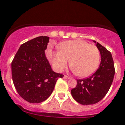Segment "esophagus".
Wrapping results in <instances>:
<instances>
[{
    "label": "esophagus",
    "mask_w": 125,
    "mask_h": 125,
    "mask_svg": "<svg viewBox=\"0 0 125 125\" xmlns=\"http://www.w3.org/2000/svg\"><path fill=\"white\" fill-rule=\"evenodd\" d=\"M63 78L66 79V80H69V79H70V77L68 76H66V75H64V76H63Z\"/></svg>",
    "instance_id": "esophagus-1"
}]
</instances>
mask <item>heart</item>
<instances>
[{
  "instance_id": "b5f03b06",
  "label": "heart",
  "mask_w": 125,
  "mask_h": 125,
  "mask_svg": "<svg viewBox=\"0 0 125 125\" xmlns=\"http://www.w3.org/2000/svg\"><path fill=\"white\" fill-rule=\"evenodd\" d=\"M58 49L52 54L53 65L58 71H62L70 61L73 73L85 78L92 75L99 66L100 54L96 45L83 40H69L60 45Z\"/></svg>"
}]
</instances>
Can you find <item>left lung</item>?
I'll return each instance as SVG.
<instances>
[{"mask_svg":"<svg viewBox=\"0 0 125 125\" xmlns=\"http://www.w3.org/2000/svg\"><path fill=\"white\" fill-rule=\"evenodd\" d=\"M101 54L99 68L91 76L77 80L76 87L71 90L73 98L83 105H93L101 101L109 91L115 74L112 54L105 47L94 41Z\"/></svg>","mask_w":125,"mask_h":125,"instance_id":"left-lung-1","label":"left lung"}]
</instances>
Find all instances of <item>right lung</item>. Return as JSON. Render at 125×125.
I'll return each instance as SVG.
<instances>
[{"label": "right lung", "instance_id": "add662e5", "mask_svg": "<svg viewBox=\"0 0 125 125\" xmlns=\"http://www.w3.org/2000/svg\"><path fill=\"white\" fill-rule=\"evenodd\" d=\"M48 36H38L20 45L11 63L13 84L26 101L38 103L52 94L58 78L63 75L54 72L45 56Z\"/></svg>", "mask_w": 125, "mask_h": 125}]
</instances>
